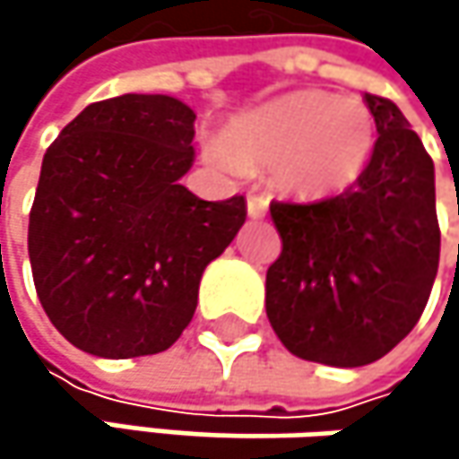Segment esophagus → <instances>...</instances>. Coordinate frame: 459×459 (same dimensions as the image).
Here are the masks:
<instances>
[{"instance_id":"34e87169","label":"esophagus","mask_w":459,"mask_h":459,"mask_svg":"<svg viewBox=\"0 0 459 459\" xmlns=\"http://www.w3.org/2000/svg\"><path fill=\"white\" fill-rule=\"evenodd\" d=\"M247 212H249V218H265V212H268V196L249 194L247 196Z\"/></svg>"}]
</instances>
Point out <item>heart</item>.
Segmentation results:
<instances>
[{"label":"heart","instance_id":"1","mask_svg":"<svg viewBox=\"0 0 459 459\" xmlns=\"http://www.w3.org/2000/svg\"><path fill=\"white\" fill-rule=\"evenodd\" d=\"M215 156L236 167H279L303 199L348 191L375 148V117L361 100L303 90L238 117Z\"/></svg>","mask_w":459,"mask_h":459}]
</instances>
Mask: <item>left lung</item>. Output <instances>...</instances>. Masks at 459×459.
<instances>
[{
    "label": "left lung",
    "instance_id": "left-lung-1",
    "mask_svg": "<svg viewBox=\"0 0 459 459\" xmlns=\"http://www.w3.org/2000/svg\"><path fill=\"white\" fill-rule=\"evenodd\" d=\"M364 103L377 140L361 178L314 204L271 202L265 314L290 353L329 367L372 364L412 332L441 252L433 159L396 103Z\"/></svg>",
    "mask_w": 459,
    "mask_h": 459
}]
</instances>
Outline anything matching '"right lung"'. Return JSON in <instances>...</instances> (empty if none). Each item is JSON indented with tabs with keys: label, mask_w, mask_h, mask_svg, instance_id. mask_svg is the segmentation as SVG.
<instances>
[{
	"label": "right lung",
	"mask_w": 459,
	"mask_h": 459,
	"mask_svg": "<svg viewBox=\"0 0 459 459\" xmlns=\"http://www.w3.org/2000/svg\"><path fill=\"white\" fill-rule=\"evenodd\" d=\"M196 114L169 95L90 103L47 148L29 215L34 287L55 329L100 359L167 351L204 268L247 221L244 196L204 202L180 178Z\"/></svg>",
	"instance_id": "right-lung-1"
}]
</instances>
